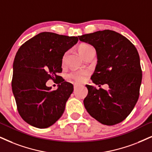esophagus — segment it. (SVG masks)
Returning <instances> with one entry per match:
<instances>
[{"label":"esophagus","instance_id":"esophagus-1","mask_svg":"<svg viewBox=\"0 0 152 152\" xmlns=\"http://www.w3.org/2000/svg\"><path fill=\"white\" fill-rule=\"evenodd\" d=\"M80 85L79 84H77V83H75L74 85V89H76V88H78V87H79Z\"/></svg>","mask_w":152,"mask_h":152}]
</instances>
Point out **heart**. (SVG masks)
Instances as JSON below:
<instances>
[{
  "instance_id": "obj_1",
  "label": "heart",
  "mask_w": 152,
  "mask_h": 152,
  "mask_svg": "<svg viewBox=\"0 0 152 152\" xmlns=\"http://www.w3.org/2000/svg\"><path fill=\"white\" fill-rule=\"evenodd\" d=\"M93 48L92 46L88 45L87 43H81L78 45V53L81 56L83 57L86 55V53L90 50V49ZM65 59H66V54L64 55L62 57V63L65 62ZM89 75V72L86 70H75L73 71L69 74V78L71 79L74 80L76 83H81L83 82L86 79L88 76Z\"/></svg>"
}]
</instances>
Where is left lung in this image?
Wrapping results in <instances>:
<instances>
[{
	"label": "left lung",
	"instance_id": "1",
	"mask_svg": "<svg viewBox=\"0 0 152 152\" xmlns=\"http://www.w3.org/2000/svg\"><path fill=\"white\" fill-rule=\"evenodd\" d=\"M95 48L97 64L91 79L95 85L107 84L109 90L86 86L85 108L97 121L107 126L122 122L135 107L140 95L142 69L135 45L114 31H98L78 36Z\"/></svg>",
	"mask_w": 152,
	"mask_h": 152
}]
</instances>
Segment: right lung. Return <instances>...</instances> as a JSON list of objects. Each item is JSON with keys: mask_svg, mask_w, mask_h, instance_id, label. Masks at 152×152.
<instances>
[{"mask_svg": "<svg viewBox=\"0 0 152 152\" xmlns=\"http://www.w3.org/2000/svg\"><path fill=\"white\" fill-rule=\"evenodd\" d=\"M78 37L42 32L19 48L13 62L12 89L23 120L38 128L52 126L62 116L73 93L70 83L57 75L62 72L65 52L77 43ZM58 80L52 90L46 82Z\"/></svg>", "mask_w": 152, "mask_h": 152, "instance_id": "right-lung-1", "label": "right lung"}]
</instances>
